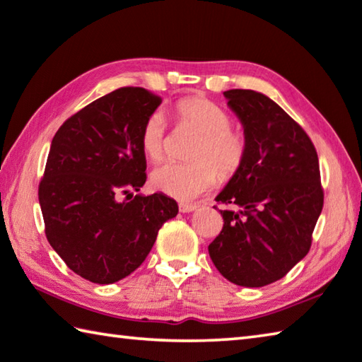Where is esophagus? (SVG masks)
<instances>
[{"instance_id":"obj_1","label":"esophagus","mask_w":362,"mask_h":362,"mask_svg":"<svg viewBox=\"0 0 362 362\" xmlns=\"http://www.w3.org/2000/svg\"><path fill=\"white\" fill-rule=\"evenodd\" d=\"M179 209H180V212H183V214H188V212H193V210L198 209V206H196V204L180 202V204H179Z\"/></svg>"}]
</instances>
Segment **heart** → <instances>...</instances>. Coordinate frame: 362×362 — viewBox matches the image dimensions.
<instances>
[{
	"label": "heart",
	"mask_w": 362,
	"mask_h": 362,
	"mask_svg": "<svg viewBox=\"0 0 362 362\" xmlns=\"http://www.w3.org/2000/svg\"><path fill=\"white\" fill-rule=\"evenodd\" d=\"M175 122L199 133L189 158L193 163L166 161L153 169L152 185L175 199H193L221 180H231L244 166L248 141L244 131L233 127V118L220 104L204 96H187L173 107ZM141 148L147 158L158 161L166 150V120L153 110L141 128Z\"/></svg>",
	"instance_id": "b5f03b06"
}]
</instances>
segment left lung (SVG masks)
<instances>
[{"label": "left lung", "mask_w": 362, "mask_h": 362, "mask_svg": "<svg viewBox=\"0 0 362 362\" xmlns=\"http://www.w3.org/2000/svg\"><path fill=\"white\" fill-rule=\"evenodd\" d=\"M244 124V166L216 196L223 228L209 255L223 277L259 288L291 271L312 247L325 202L317 148L279 104L253 90L225 91ZM216 209V206H215Z\"/></svg>", "instance_id": "left-lung-1"}]
</instances>
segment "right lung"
I'll list each match as a JSON object with an SVG mask.
<instances>
[{
	"mask_svg": "<svg viewBox=\"0 0 362 362\" xmlns=\"http://www.w3.org/2000/svg\"><path fill=\"white\" fill-rule=\"evenodd\" d=\"M161 101L146 88H117L71 115L52 139L37 189L45 238L91 284L134 272L179 212L161 193L133 196L147 180L141 128Z\"/></svg>",
	"mask_w": 362,
	"mask_h": 362,
	"instance_id": "1",
	"label": "right lung"
}]
</instances>
